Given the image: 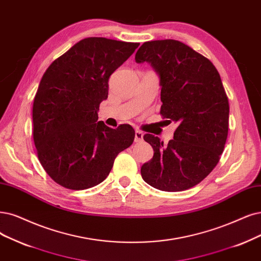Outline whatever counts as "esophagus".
<instances>
[{
  "label": "esophagus",
  "instance_id": "34e87169",
  "mask_svg": "<svg viewBox=\"0 0 261 261\" xmlns=\"http://www.w3.org/2000/svg\"><path fill=\"white\" fill-rule=\"evenodd\" d=\"M143 132L142 131H136V137H134V142L136 143H141L143 142Z\"/></svg>",
  "mask_w": 261,
  "mask_h": 261
}]
</instances>
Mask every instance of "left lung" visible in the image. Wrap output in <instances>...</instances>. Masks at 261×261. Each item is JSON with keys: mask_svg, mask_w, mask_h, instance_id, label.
<instances>
[{"mask_svg": "<svg viewBox=\"0 0 261 261\" xmlns=\"http://www.w3.org/2000/svg\"><path fill=\"white\" fill-rule=\"evenodd\" d=\"M136 62H148L159 75L160 114L178 124L167 145L144 136L153 157L142 166V177L163 191L189 189L213 171L225 148L229 103L220 75L207 58L175 40L145 42Z\"/></svg>", "mask_w": 261, "mask_h": 261, "instance_id": "obj_1", "label": "left lung"}]
</instances>
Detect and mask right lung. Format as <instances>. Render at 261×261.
<instances>
[{
    "label": "right lung",
    "instance_id": "right-lung-1",
    "mask_svg": "<svg viewBox=\"0 0 261 261\" xmlns=\"http://www.w3.org/2000/svg\"><path fill=\"white\" fill-rule=\"evenodd\" d=\"M139 45L84 38L44 73L33 102V140L41 165L59 185L82 190L100 184L133 143L130 124L112 129L98 121V111L110 76Z\"/></svg>",
    "mask_w": 261,
    "mask_h": 261
}]
</instances>
